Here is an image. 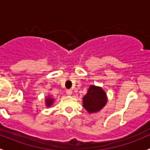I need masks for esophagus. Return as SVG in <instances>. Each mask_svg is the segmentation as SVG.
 <instances>
[{
	"instance_id": "esophagus-1",
	"label": "esophagus",
	"mask_w": 150,
	"mask_h": 150,
	"mask_svg": "<svg viewBox=\"0 0 150 150\" xmlns=\"http://www.w3.org/2000/svg\"><path fill=\"white\" fill-rule=\"evenodd\" d=\"M66 92H67V94L68 96H70V95H72V90H71V89H67Z\"/></svg>"
}]
</instances>
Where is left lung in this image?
<instances>
[{"label":"left lung","instance_id":"left-lung-1","mask_svg":"<svg viewBox=\"0 0 150 150\" xmlns=\"http://www.w3.org/2000/svg\"><path fill=\"white\" fill-rule=\"evenodd\" d=\"M83 107L89 113L99 111L107 103L105 92L100 87L91 86L83 97Z\"/></svg>","mask_w":150,"mask_h":150}]
</instances>
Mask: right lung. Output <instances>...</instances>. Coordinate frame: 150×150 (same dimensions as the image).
<instances>
[{"label":"right lung","instance_id":"obj_1","mask_svg":"<svg viewBox=\"0 0 150 150\" xmlns=\"http://www.w3.org/2000/svg\"><path fill=\"white\" fill-rule=\"evenodd\" d=\"M53 102H54V100H53L52 99H50V98L46 99V106L47 107H50V106L52 104Z\"/></svg>","mask_w":150,"mask_h":150}]
</instances>
